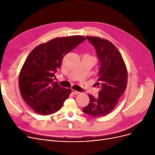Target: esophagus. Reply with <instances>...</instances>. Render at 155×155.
Instances as JSON below:
<instances>
[{"label":"esophagus","mask_w":155,"mask_h":155,"mask_svg":"<svg viewBox=\"0 0 155 155\" xmlns=\"http://www.w3.org/2000/svg\"><path fill=\"white\" fill-rule=\"evenodd\" d=\"M71 94H73V95H77V94H79L80 92L77 91H75V90H74V89H72V90H71Z\"/></svg>","instance_id":"esophagus-1"}]
</instances>
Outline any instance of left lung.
I'll list each match as a JSON object with an SVG mask.
<instances>
[{
  "instance_id": "obj_1",
  "label": "left lung",
  "mask_w": 155,
  "mask_h": 155,
  "mask_svg": "<svg viewBox=\"0 0 155 155\" xmlns=\"http://www.w3.org/2000/svg\"><path fill=\"white\" fill-rule=\"evenodd\" d=\"M86 38L94 46L101 61L97 82L95 84L100 91L97 99L88 94L90 102L82 110L94 117H104L115 108L126 90L127 70L121 54L109 40L90 36Z\"/></svg>"
}]
</instances>
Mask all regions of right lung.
I'll return each instance as SVG.
<instances>
[{
    "label": "right lung",
    "instance_id": "add662e5",
    "mask_svg": "<svg viewBox=\"0 0 155 155\" xmlns=\"http://www.w3.org/2000/svg\"><path fill=\"white\" fill-rule=\"evenodd\" d=\"M85 39L79 35L56 38L29 53L19 73V85L23 99L35 112L48 116L62 107L71 90L54 82V75L63 57Z\"/></svg>",
    "mask_w": 155,
    "mask_h": 155
}]
</instances>
